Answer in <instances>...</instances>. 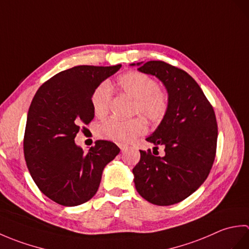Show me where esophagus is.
<instances>
[{
	"instance_id": "esophagus-1",
	"label": "esophagus",
	"mask_w": 249,
	"mask_h": 249,
	"mask_svg": "<svg viewBox=\"0 0 249 249\" xmlns=\"http://www.w3.org/2000/svg\"><path fill=\"white\" fill-rule=\"evenodd\" d=\"M118 145H119V147H120V150H121V152H125L126 150H127V149H128V145H127V144L119 143Z\"/></svg>"
}]
</instances>
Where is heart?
Segmentation results:
<instances>
[{
  "instance_id": "1",
  "label": "heart",
  "mask_w": 249,
  "mask_h": 249,
  "mask_svg": "<svg viewBox=\"0 0 249 249\" xmlns=\"http://www.w3.org/2000/svg\"><path fill=\"white\" fill-rule=\"evenodd\" d=\"M116 84L121 91L135 99L134 112L139 113L152 123H160L169 109V97L165 91L158 88L157 82L146 73L128 71L119 77ZM111 100V89L103 83L92 95V107L97 116H105L108 112ZM145 122L141 118L120 120L111 118L99 125L98 133L106 139L116 142H129L136 137L144 134Z\"/></svg>"
}]
</instances>
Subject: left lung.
I'll use <instances>...</instances> for the list:
<instances>
[{"label":"left lung","mask_w":249,"mask_h":249,"mask_svg":"<svg viewBox=\"0 0 249 249\" xmlns=\"http://www.w3.org/2000/svg\"><path fill=\"white\" fill-rule=\"evenodd\" d=\"M130 65L160 79L169 97L166 116L145 139L165 147V155H153L155 147L153 154L140 151V161L133 169L136 189L153 204L178 203L203 184L213 166L217 141L214 109L186 71L162 61Z\"/></svg>","instance_id":"left-lung-1"}]
</instances>
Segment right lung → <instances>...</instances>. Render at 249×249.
<instances>
[{
  "mask_svg": "<svg viewBox=\"0 0 249 249\" xmlns=\"http://www.w3.org/2000/svg\"><path fill=\"white\" fill-rule=\"evenodd\" d=\"M120 68L80 65L63 71L32 100L23 140L25 162L37 187L56 203L76 206L89 201L104 168L120 153L111 141L98 140L87 153L75 143L81 125L94 119V91Z\"/></svg>",
  "mask_w": 249,
  "mask_h": 249,
  "instance_id": "right-lung-1",
  "label": "right lung"
}]
</instances>
